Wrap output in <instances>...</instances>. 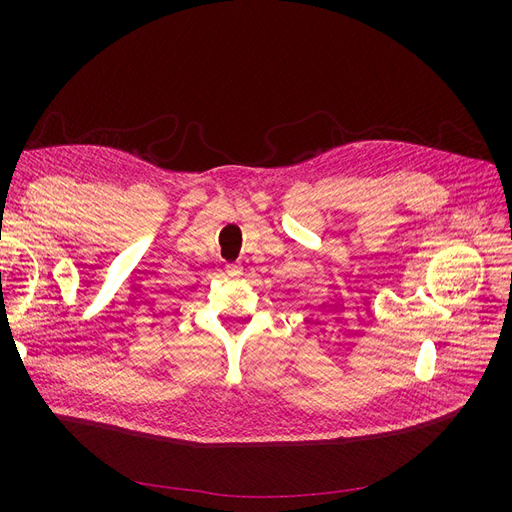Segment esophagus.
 I'll use <instances>...</instances> for the list:
<instances>
[{
    "label": "esophagus",
    "mask_w": 512,
    "mask_h": 512,
    "mask_svg": "<svg viewBox=\"0 0 512 512\" xmlns=\"http://www.w3.org/2000/svg\"><path fill=\"white\" fill-rule=\"evenodd\" d=\"M226 274H228L230 278H238V276L242 274V265H240V263H228V265H226Z\"/></svg>",
    "instance_id": "esophagus-1"
}]
</instances>
